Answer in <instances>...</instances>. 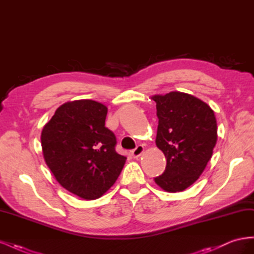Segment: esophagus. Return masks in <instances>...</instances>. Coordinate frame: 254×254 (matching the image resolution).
<instances>
[{
	"label": "esophagus",
	"instance_id": "obj_1",
	"mask_svg": "<svg viewBox=\"0 0 254 254\" xmlns=\"http://www.w3.org/2000/svg\"><path fill=\"white\" fill-rule=\"evenodd\" d=\"M143 151H144V147L142 145H137L136 147L131 151V155H132V157L134 158V159H137L139 158L142 153H143Z\"/></svg>",
	"mask_w": 254,
	"mask_h": 254
}]
</instances>
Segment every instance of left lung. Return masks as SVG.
Here are the masks:
<instances>
[{
	"instance_id": "left-lung-1",
	"label": "left lung",
	"mask_w": 254,
	"mask_h": 254,
	"mask_svg": "<svg viewBox=\"0 0 254 254\" xmlns=\"http://www.w3.org/2000/svg\"><path fill=\"white\" fill-rule=\"evenodd\" d=\"M159 119L156 144L166 158L158 186L170 193L182 191L202 174L217 141V123L210 106L193 95L170 92L151 97Z\"/></svg>"
}]
</instances>
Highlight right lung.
Returning a JSON list of instances; mask_svg holds the SVG:
<instances>
[{"instance_id":"add662e5","label":"right lung","mask_w":254,"mask_h":254,"mask_svg":"<svg viewBox=\"0 0 254 254\" xmlns=\"http://www.w3.org/2000/svg\"><path fill=\"white\" fill-rule=\"evenodd\" d=\"M108 109L91 99L61 105L42 129L43 157L56 180L87 200L108 190L126 162L117 137L105 126Z\"/></svg>"}]
</instances>
